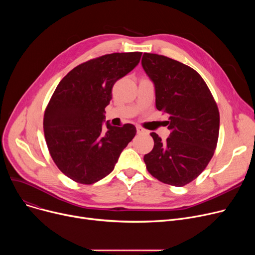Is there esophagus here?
Instances as JSON below:
<instances>
[{
    "label": "esophagus",
    "mask_w": 255,
    "mask_h": 255,
    "mask_svg": "<svg viewBox=\"0 0 255 255\" xmlns=\"http://www.w3.org/2000/svg\"><path fill=\"white\" fill-rule=\"evenodd\" d=\"M136 131H137V133L138 134H148V131L146 130H144L143 128H141L140 126H136Z\"/></svg>",
    "instance_id": "esophagus-1"
}]
</instances>
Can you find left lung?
<instances>
[{"instance_id": "8db88e82", "label": "left lung", "mask_w": 255, "mask_h": 255, "mask_svg": "<svg viewBox=\"0 0 255 255\" xmlns=\"http://www.w3.org/2000/svg\"><path fill=\"white\" fill-rule=\"evenodd\" d=\"M142 68L152 79L156 107L168 116L169 137L151 133L154 148L143 157L151 175L171 186L192 182L209 164L217 146L220 117L203 77L191 67L144 52Z\"/></svg>"}]
</instances>
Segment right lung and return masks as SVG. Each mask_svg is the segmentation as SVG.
I'll return each instance as SVG.
<instances>
[{
  "instance_id": "add662e5",
  "label": "right lung",
  "mask_w": 255,
  "mask_h": 255,
  "mask_svg": "<svg viewBox=\"0 0 255 255\" xmlns=\"http://www.w3.org/2000/svg\"><path fill=\"white\" fill-rule=\"evenodd\" d=\"M141 52H115L76 66L56 88L43 118L44 136L58 168L76 183L91 185L114 170L136 134L132 124L106 123L115 83L139 63Z\"/></svg>"
}]
</instances>
